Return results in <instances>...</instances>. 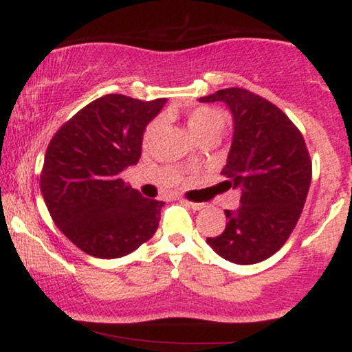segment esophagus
I'll return each mask as SVG.
<instances>
[{"label":"esophagus","instance_id":"esophagus-1","mask_svg":"<svg viewBox=\"0 0 352 352\" xmlns=\"http://www.w3.org/2000/svg\"><path fill=\"white\" fill-rule=\"evenodd\" d=\"M182 201H184V204L192 210H201V208H204V204H192V201H187V200H182Z\"/></svg>","mask_w":352,"mask_h":352}]
</instances>
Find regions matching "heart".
<instances>
[{
    "label": "heart",
    "instance_id": "heart-1",
    "mask_svg": "<svg viewBox=\"0 0 352 352\" xmlns=\"http://www.w3.org/2000/svg\"><path fill=\"white\" fill-rule=\"evenodd\" d=\"M185 120H187L190 134H192V137L197 142H199L200 139H204V137H218L225 127L223 112L208 106H197L190 109L187 116H185ZM160 125H162V119H153L152 122L147 125V129H145L144 132L145 142L153 139V135L159 132Z\"/></svg>",
    "mask_w": 352,
    "mask_h": 352
}]
</instances>
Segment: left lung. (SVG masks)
Instances as JSON below:
<instances>
[{
    "instance_id": "8db88e82",
    "label": "left lung",
    "mask_w": 352,
    "mask_h": 352,
    "mask_svg": "<svg viewBox=\"0 0 352 352\" xmlns=\"http://www.w3.org/2000/svg\"><path fill=\"white\" fill-rule=\"evenodd\" d=\"M199 102H223L232 114L221 175L225 188L240 192V207L225 210L223 233L207 243L232 263H260L286 243L305 207L311 185L305 139L285 112L246 89H221Z\"/></svg>"
}]
</instances>
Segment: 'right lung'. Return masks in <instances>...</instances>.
<instances>
[{"instance_id":"obj_1","label":"right lung","mask_w":352,"mask_h":352,"mask_svg":"<svg viewBox=\"0 0 352 352\" xmlns=\"http://www.w3.org/2000/svg\"><path fill=\"white\" fill-rule=\"evenodd\" d=\"M167 102L107 94L80 109L47 145L41 193L52 221L84 253L104 260L151 240L164 201L120 179L139 162L145 127Z\"/></svg>"}]
</instances>
